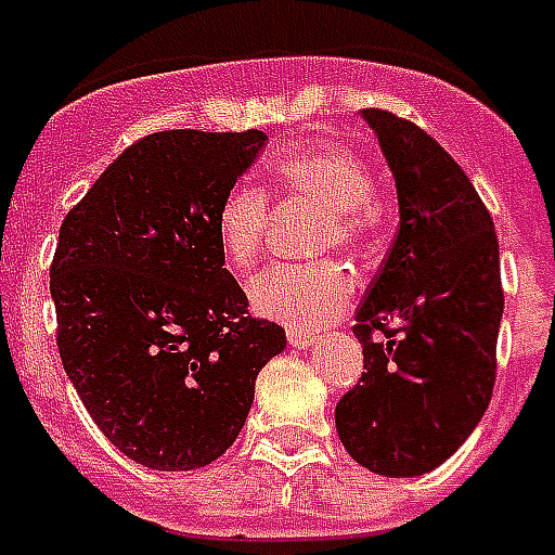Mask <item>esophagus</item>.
I'll use <instances>...</instances> for the list:
<instances>
[{
  "mask_svg": "<svg viewBox=\"0 0 555 555\" xmlns=\"http://www.w3.org/2000/svg\"><path fill=\"white\" fill-rule=\"evenodd\" d=\"M320 339V331H296V328H287V343L294 348H299V351H305V348H311L313 343Z\"/></svg>",
  "mask_w": 555,
  "mask_h": 555,
  "instance_id": "34e87169",
  "label": "esophagus"
}]
</instances>
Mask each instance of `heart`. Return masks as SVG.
I'll return each mask as SVG.
<instances>
[{
  "label": "heart",
  "instance_id": "obj_1",
  "mask_svg": "<svg viewBox=\"0 0 555 555\" xmlns=\"http://www.w3.org/2000/svg\"><path fill=\"white\" fill-rule=\"evenodd\" d=\"M270 190L322 207L325 218L317 230V253L357 247L374 221L369 167L343 143H311L276 155L270 164ZM268 216V195L259 186L235 184L224 192L216 209V235L227 268L244 273L256 264ZM351 276L334 261L270 264L250 285L256 313L291 328L328 322L351 302Z\"/></svg>",
  "mask_w": 555,
  "mask_h": 555
}]
</instances>
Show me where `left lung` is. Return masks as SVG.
I'll list each match as a JSON object with an SVG mask.
<instances>
[{
  "mask_svg": "<svg viewBox=\"0 0 555 555\" xmlns=\"http://www.w3.org/2000/svg\"><path fill=\"white\" fill-rule=\"evenodd\" d=\"M400 227L357 308L365 371L337 403L348 455L386 478L431 473L481 423L495 386L499 235L473 181L412 120L365 108Z\"/></svg>",
  "mask_w": 555,
  "mask_h": 555,
  "instance_id": "1",
  "label": "left lung"
}]
</instances>
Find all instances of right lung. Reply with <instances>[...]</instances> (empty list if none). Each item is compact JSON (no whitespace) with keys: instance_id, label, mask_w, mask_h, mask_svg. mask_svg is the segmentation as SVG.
Returning a JSON list of instances; mask_svg holds the SVG:
<instances>
[{"instance_id":"right-lung-1","label":"right lung","mask_w":555,"mask_h":555,"mask_svg":"<svg viewBox=\"0 0 555 555\" xmlns=\"http://www.w3.org/2000/svg\"><path fill=\"white\" fill-rule=\"evenodd\" d=\"M268 134L172 129L132 143L68 209L54 261L56 348L86 412L160 473L212 464L238 438L282 325L247 313L216 209Z\"/></svg>"}]
</instances>
